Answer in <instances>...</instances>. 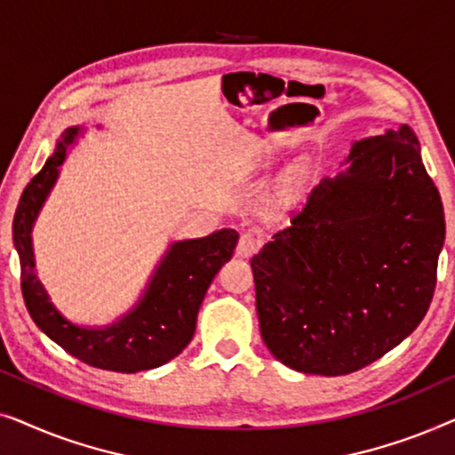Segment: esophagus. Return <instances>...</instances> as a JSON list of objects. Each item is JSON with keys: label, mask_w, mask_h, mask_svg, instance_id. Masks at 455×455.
<instances>
[{"label": "esophagus", "mask_w": 455, "mask_h": 455, "mask_svg": "<svg viewBox=\"0 0 455 455\" xmlns=\"http://www.w3.org/2000/svg\"><path fill=\"white\" fill-rule=\"evenodd\" d=\"M259 246H260V240L257 238V235L242 234L238 240V246H235V257H240V259L252 257V254L259 251Z\"/></svg>", "instance_id": "esophagus-1"}]
</instances>
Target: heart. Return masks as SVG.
<instances>
[{
	"label": "heart",
	"mask_w": 455,
	"mask_h": 455,
	"mask_svg": "<svg viewBox=\"0 0 455 455\" xmlns=\"http://www.w3.org/2000/svg\"><path fill=\"white\" fill-rule=\"evenodd\" d=\"M310 176H313V167H310L308 161H296L294 165H290L288 170L277 178L275 186H273V207L282 211L294 207V204L300 201L302 192L307 190Z\"/></svg>",
	"instance_id": "1"
}]
</instances>
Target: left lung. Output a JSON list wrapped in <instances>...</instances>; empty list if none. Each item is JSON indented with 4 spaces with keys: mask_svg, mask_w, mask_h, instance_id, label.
I'll list each match as a JSON object with an SVG mask.
<instances>
[{
    "mask_svg": "<svg viewBox=\"0 0 455 455\" xmlns=\"http://www.w3.org/2000/svg\"><path fill=\"white\" fill-rule=\"evenodd\" d=\"M443 242V204L412 130L354 140L344 170L251 260L265 346L308 375L375 363L427 315Z\"/></svg>",
    "mask_w": 455,
    "mask_h": 455,
    "instance_id": "8db88e82",
    "label": "left lung"
}]
</instances>
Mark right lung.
Instances as JSON below:
<instances>
[{
	"label": "right lung",
	"mask_w": 455,
	"mask_h": 455,
	"mask_svg": "<svg viewBox=\"0 0 455 455\" xmlns=\"http://www.w3.org/2000/svg\"><path fill=\"white\" fill-rule=\"evenodd\" d=\"M80 134V126L61 132L53 153L18 203L12 235L20 259L24 304L35 325L49 339L95 369L116 372L157 369L190 344L203 298L221 265L232 259L238 234L226 228L204 238L172 242L134 307L108 325L89 327L66 319L36 277L33 228Z\"/></svg>",
	"instance_id": "add662e5"
}]
</instances>
